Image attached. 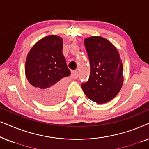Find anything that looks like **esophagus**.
<instances>
[{
	"label": "esophagus",
	"instance_id": "1",
	"mask_svg": "<svg viewBox=\"0 0 149 149\" xmlns=\"http://www.w3.org/2000/svg\"><path fill=\"white\" fill-rule=\"evenodd\" d=\"M71 73H72V76L74 79H77V77H78V71L77 70H73L71 72Z\"/></svg>",
	"mask_w": 149,
	"mask_h": 149
}]
</instances>
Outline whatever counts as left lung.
I'll list each match as a JSON object with an SVG mask.
<instances>
[{"label": "left lung", "instance_id": "left-lung-1", "mask_svg": "<svg viewBox=\"0 0 149 149\" xmlns=\"http://www.w3.org/2000/svg\"><path fill=\"white\" fill-rule=\"evenodd\" d=\"M84 43L90 62V74L81 87L91 100L107 103L118 94L123 83L119 53L109 40L102 36L86 38Z\"/></svg>", "mask_w": 149, "mask_h": 149}]
</instances>
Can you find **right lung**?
<instances>
[{"label": "right lung", "instance_id": "add662e5", "mask_svg": "<svg viewBox=\"0 0 149 149\" xmlns=\"http://www.w3.org/2000/svg\"><path fill=\"white\" fill-rule=\"evenodd\" d=\"M63 39L58 35L47 36L34 45L28 52L25 74L30 91L40 102L55 104L64 94V78L70 75L62 54Z\"/></svg>", "mask_w": 149, "mask_h": 149}]
</instances>
